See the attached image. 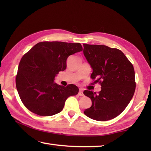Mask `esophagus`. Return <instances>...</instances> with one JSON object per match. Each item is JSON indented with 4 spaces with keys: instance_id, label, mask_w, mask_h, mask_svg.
<instances>
[{
    "instance_id": "esophagus-1",
    "label": "esophagus",
    "mask_w": 151,
    "mask_h": 151,
    "mask_svg": "<svg viewBox=\"0 0 151 151\" xmlns=\"http://www.w3.org/2000/svg\"><path fill=\"white\" fill-rule=\"evenodd\" d=\"M78 95L81 96V97H82V96H84V93H83V89L82 88L80 89L79 92H78Z\"/></svg>"
}]
</instances>
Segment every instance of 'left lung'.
I'll use <instances>...</instances> for the list:
<instances>
[{
	"label": "left lung",
	"mask_w": 151,
	"mask_h": 151,
	"mask_svg": "<svg viewBox=\"0 0 151 151\" xmlns=\"http://www.w3.org/2000/svg\"><path fill=\"white\" fill-rule=\"evenodd\" d=\"M84 55L93 69L92 79L97 78L101 90L97 94L85 90L92 105L84 113L96 121L112 119L124 111L132 99L136 89L132 64L123 52L101 45L84 44Z\"/></svg>",
	"instance_id": "8db88e82"
}]
</instances>
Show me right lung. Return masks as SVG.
I'll list each match as a JSON object with an SVG mask.
<instances>
[{
  "label": "right lung",
  "instance_id": "1",
  "mask_svg": "<svg viewBox=\"0 0 151 151\" xmlns=\"http://www.w3.org/2000/svg\"><path fill=\"white\" fill-rule=\"evenodd\" d=\"M82 50L81 43L62 41L38 43L22 56L16 76V88L23 104L41 116H51L63 110L70 96L77 95L74 84H57L54 79L67 67L70 55Z\"/></svg>",
  "mask_w": 151,
  "mask_h": 151
}]
</instances>
